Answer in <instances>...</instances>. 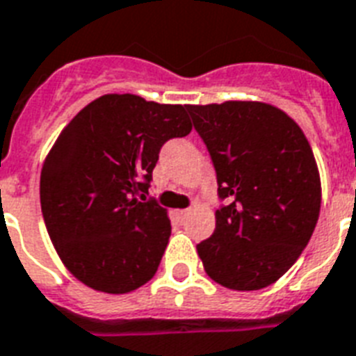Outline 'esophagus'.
I'll list each match as a JSON object with an SVG mask.
<instances>
[{
  "instance_id": "esophagus-1",
  "label": "esophagus",
  "mask_w": 356,
  "mask_h": 356,
  "mask_svg": "<svg viewBox=\"0 0 356 356\" xmlns=\"http://www.w3.org/2000/svg\"><path fill=\"white\" fill-rule=\"evenodd\" d=\"M179 218H181V219H184V218H186V216H188V213H190V210H179Z\"/></svg>"
}]
</instances>
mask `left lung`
<instances>
[{
    "mask_svg": "<svg viewBox=\"0 0 356 356\" xmlns=\"http://www.w3.org/2000/svg\"><path fill=\"white\" fill-rule=\"evenodd\" d=\"M218 177L216 230L197 245L213 282L258 291L280 280L307 247L322 188L300 126L265 102L186 106Z\"/></svg>",
    "mask_w": 356,
    "mask_h": 356,
    "instance_id": "obj_1",
    "label": "left lung"
}]
</instances>
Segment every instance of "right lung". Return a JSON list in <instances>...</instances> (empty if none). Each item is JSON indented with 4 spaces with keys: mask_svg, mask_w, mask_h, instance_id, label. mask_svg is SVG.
Listing matches in <instances>:
<instances>
[{
    "mask_svg": "<svg viewBox=\"0 0 356 356\" xmlns=\"http://www.w3.org/2000/svg\"><path fill=\"white\" fill-rule=\"evenodd\" d=\"M192 131L186 106L137 95H104L62 129L40 177L49 238L88 287L131 293L153 278L172 225L146 201L159 152Z\"/></svg>",
    "mask_w": 356,
    "mask_h": 356,
    "instance_id": "add662e5",
    "label": "right lung"
}]
</instances>
